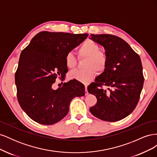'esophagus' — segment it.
Returning a JSON list of instances; mask_svg holds the SVG:
<instances>
[{
	"label": "esophagus",
	"instance_id": "obj_1",
	"mask_svg": "<svg viewBox=\"0 0 157 157\" xmlns=\"http://www.w3.org/2000/svg\"><path fill=\"white\" fill-rule=\"evenodd\" d=\"M87 85H85V95L86 96H87V95L88 94V90H87Z\"/></svg>",
	"mask_w": 157,
	"mask_h": 157
}]
</instances>
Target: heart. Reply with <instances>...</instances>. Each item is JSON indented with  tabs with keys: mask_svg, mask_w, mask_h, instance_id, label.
Wrapping results in <instances>:
<instances>
[{
	"mask_svg": "<svg viewBox=\"0 0 157 157\" xmlns=\"http://www.w3.org/2000/svg\"><path fill=\"white\" fill-rule=\"evenodd\" d=\"M78 53L80 57L86 58L82 70L76 69L70 73V77L78 81L87 84L94 77L96 71L102 72L105 69L108 58L105 52L99 50V45L94 40L88 39L79 46ZM65 65L69 69H73L77 65V59L72 52H69L65 57Z\"/></svg>",
	"mask_w": 157,
	"mask_h": 157,
	"instance_id": "1",
	"label": "heart"
}]
</instances>
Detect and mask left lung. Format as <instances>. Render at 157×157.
<instances>
[{"label": "left lung", "mask_w": 157, "mask_h": 157, "mask_svg": "<svg viewBox=\"0 0 157 157\" xmlns=\"http://www.w3.org/2000/svg\"><path fill=\"white\" fill-rule=\"evenodd\" d=\"M90 39L105 50L107 65L88 86L97 103L90 111L99 119L116 122L134 110L139 101L144 78L140 57L121 38L108 34H91ZM107 89H103L101 86Z\"/></svg>", "instance_id": "1"}]
</instances>
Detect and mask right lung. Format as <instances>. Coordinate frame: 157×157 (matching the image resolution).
<instances>
[{"label": "right lung", "mask_w": 157, "mask_h": 157, "mask_svg": "<svg viewBox=\"0 0 157 157\" xmlns=\"http://www.w3.org/2000/svg\"><path fill=\"white\" fill-rule=\"evenodd\" d=\"M88 36L42 31L21 52L15 75L17 96L21 109L32 120L54 124L67 115L74 98L85 94L84 85L75 79L56 90L52 85L57 77L62 78L67 73L66 54Z\"/></svg>", "instance_id": "right-lung-1"}]
</instances>
